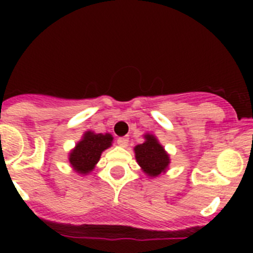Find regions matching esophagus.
Segmentation results:
<instances>
[{
    "instance_id": "34e87169",
    "label": "esophagus",
    "mask_w": 253,
    "mask_h": 253,
    "mask_svg": "<svg viewBox=\"0 0 253 253\" xmlns=\"http://www.w3.org/2000/svg\"><path fill=\"white\" fill-rule=\"evenodd\" d=\"M118 144H119L120 147H128V144H129V138H126V137H120V138H118Z\"/></svg>"
}]
</instances>
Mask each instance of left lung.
<instances>
[{"label":"left lung","instance_id":"1","mask_svg":"<svg viewBox=\"0 0 253 253\" xmlns=\"http://www.w3.org/2000/svg\"><path fill=\"white\" fill-rule=\"evenodd\" d=\"M134 153L142 171L151 178L166 173L171 163L169 154L154 134H144V142L134 147Z\"/></svg>","mask_w":253,"mask_h":253}]
</instances>
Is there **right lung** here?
Returning a JSON list of instances; mask_svg holds the SVG:
<instances>
[{"label": "right lung", "mask_w": 253, "mask_h": 253, "mask_svg": "<svg viewBox=\"0 0 253 253\" xmlns=\"http://www.w3.org/2000/svg\"><path fill=\"white\" fill-rule=\"evenodd\" d=\"M113 139L110 133L84 131L81 140L68 153V162L73 171L78 175H88L100 161L102 152L113 146Z\"/></svg>", "instance_id": "right-lung-1"}]
</instances>
